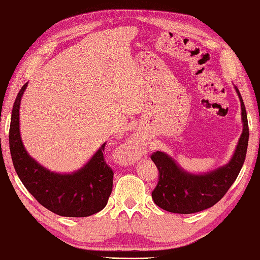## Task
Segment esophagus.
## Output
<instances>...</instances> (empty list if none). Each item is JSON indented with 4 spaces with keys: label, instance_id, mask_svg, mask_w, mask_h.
<instances>
[{
    "label": "esophagus",
    "instance_id": "34e87169",
    "mask_svg": "<svg viewBox=\"0 0 260 260\" xmlns=\"http://www.w3.org/2000/svg\"><path fill=\"white\" fill-rule=\"evenodd\" d=\"M125 152H126L125 155H128V156H129V155H135V153L137 152V149H136V147H135V145H134V142L126 146Z\"/></svg>",
    "mask_w": 260,
    "mask_h": 260
}]
</instances>
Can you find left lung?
Segmentation results:
<instances>
[{"instance_id": "obj_1", "label": "left lung", "mask_w": 260, "mask_h": 260, "mask_svg": "<svg viewBox=\"0 0 260 260\" xmlns=\"http://www.w3.org/2000/svg\"><path fill=\"white\" fill-rule=\"evenodd\" d=\"M241 103L243 130L236 151L226 165L205 174H190L179 167L167 153L153 152L150 156L159 175L151 197L159 208L179 214L197 213L213 206L224 197L237 179L246 159L249 126L245 104L239 89L236 87Z\"/></svg>"}]
</instances>
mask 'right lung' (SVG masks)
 <instances>
[{
  "mask_svg": "<svg viewBox=\"0 0 260 260\" xmlns=\"http://www.w3.org/2000/svg\"><path fill=\"white\" fill-rule=\"evenodd\" d=\"M28 83L14 101L9 142L13 166L29 193L46 209L61 216L84 218L105 208L112 192L113 171L105 162V144L78 171L58 174L42 167L24 149L20 136L19 109Z\"/></svg>",
  "mask_w": 260,
  "mask_h": 260,
  "instance_id": "right-lung-1",
  "label": "right lung"
}]
</instances>
